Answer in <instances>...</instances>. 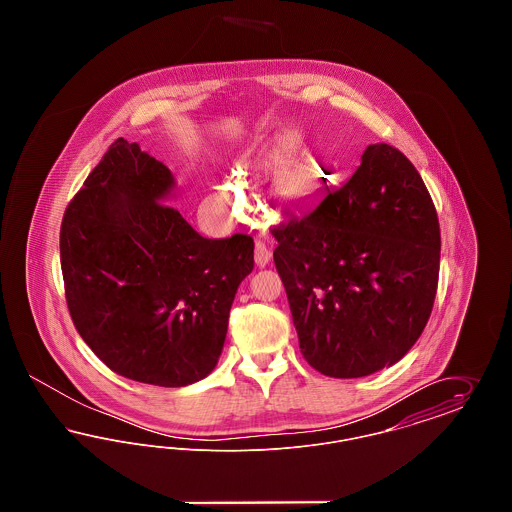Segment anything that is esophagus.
<instances>
[{
    "instance_id": "34e87169",
    "label": "esophagus",
    "mask_w": 512,
    "mask_h": 512,
    "mask_svg": "<svg viewBox=\"0 0 512 512\" xmlns=\"http://www.w3.org/2000/svg\"><path fill=\"white\" fill-rule=\"evenodd\" d=\"M270 259H272V251L263 242H257L255 244V263H257V267H267Z\"/></svg>"
}]
</instances>
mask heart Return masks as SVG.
<instances>
[{"label": "heart", "mask_w": 512, "mask_h": 512, "mask_svg": "<svg viewBox=\"0 0 512 512\" xmlns=\"http://www.w3.org/2000/svg\"><path fill=\"white\" fill-rule=\"evenodd\" d=\"M290 147L284 142H278L274 146L267 147L261 153V161L265 163H284L288 159ZM220 192L228 194V186H222ZM315 194V184L311 180V176L303 174L301 171H293L282 180L280 184V195L288 201H292L295 205H305L311 201V197Z\"/></svg>", "instance_id": "1"}]
</instances>
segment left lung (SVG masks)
<instances>
[{"mask_svg": "<svg viewBox=\"0 0 512 512\" xmlns=\"http://www.w3.org/2000/svg\"><path fill=\"white\" fill-rule=\"evenodd\" d=\"M272 236L309 365L361 378L407 355L434 307L441 238L434 201L399 149L366 147L343 186Z\"/></svg>", "mask_w": 512, "mask_h": 512, "instance_id": "obj_1", "label": "left lung"}]
</instances>
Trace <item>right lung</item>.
Returning a JSON list of instances; mask_svg holds the SVG:
<instances>
[{"label": "right lung", "mask_w": 512, "mask_h": 512, "mask_svg": "<svg viewBox=\"0 0 512 512\" xmlns=\"http://www.w3.org/2000/svg\"><path fill=\"white\" fill-rule=\"evenodd\" d=\"M172 172L113 142L61 222L65 297L82 340L124 378L182 388L219 361L253 238L207 240L167 205Z\"/></svg>", "instance_id": "add662e5"}]
</instances>
